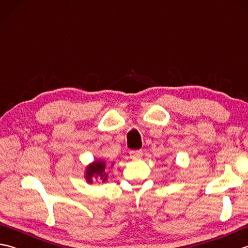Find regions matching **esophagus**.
Returning <instances> with one entry per match:
<instances>
[{
    "instance_id": "34e87169",
    "label": "esophagus",
    "mask_w": 248,
    "mask_h": 248,
    "mask_svg": "<svg viewBox=\"0 0 248 248\" xmlns=\"http://www.w3.org/2000/svg\"><path fill=\"white\" fill-rule=\"evenodd\" d=\"M130 156L132 157V159H139V157L143 156V150L138 149V150L130 151Z\"/></svg>"
}]
</instances>
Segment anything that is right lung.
Here are the masks:
<instances>
[{
    "instance_id": "add662e5",
    "label": "right lung",
    "mask_w": 248,
    "mask_h": 248,
    "mask_svg": "<svg viewBox=\"0 0 248 248\" xmlns=\"http://www.w3.org/2000/svg\"><path fill=\"white\" fill-rule=\"evenodd\" d=\"M85 176L87 179V182L89 183L93 182L92 180L93 177L100 178V180L102 182H105L108 178L107 170H105V163L103 161H96L94 163H93V164H91L87 167Z\"/></svg>"
}]
</instances>
